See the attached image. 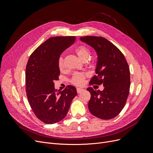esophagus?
Returning a JSON list of instances; mask_svg holds the SVG:
<instances>
[{
	"mask_svg": "<svg viewBox=\"0 0 153 153\" xmlns=\"http://www.w3.org/2000/svg\"><path fill=\"white\" fill-rule=\"evenodd\" d=\"M84 89H81V88H76V91H77V93H80V92H82V91H84Z\"/></svg>",
	"mask_w": 153,
	"mask_h": 153,
	"instance_id": "esophagus-1",
	"label": "esophagus"
}]
</instances>
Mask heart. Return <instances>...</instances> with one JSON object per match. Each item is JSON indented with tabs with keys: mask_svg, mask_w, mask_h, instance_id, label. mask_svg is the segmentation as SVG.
Returning a JSON list of instances; mask_svg holds the SVG:
<instances>
[{
	"mask_svg": "<svg viewBox=\"0 0 153 153\" xmlns=\"http://www.w3.org/2000/svg\"><path fill=\"white\" fill-rule=\"evenodd\" d=\"M75 52L76 53L77 55L79 57L80 59H81L83 61H86V60L89 57L90 55V50L86 46L81 45L76 48ZM58 67L60 70H62L64 68V59L62 56L59 57L58 59ZM84 80V75L82 73H75L73 75L71 82L73 84L80 85L83 84Z\"/></svg>",
	"mask_w": 153,
	"mask_h": 153,
	"instance_id": "obj_1",
	"label": "heart"
}]
</instances>
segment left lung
I'll return each instance as SVG.
<instances>
[{
    "instance_id": "1",
    "label": "left lung",
    "mask_w": 153,
    "mask_h": 153,
    "mask_svg": "<svg viewBox=\"0 0 153 153\" xmlns=\"http://www.w3.org/2000/svg\"><path fill=\"white\" fill-rule=\"evenodd\" d=\"M80 39L93 48L98 55L96 73L90 82L103 84V91L87 88L91 99L90 112L101 119H112L121 112L126 104L130 87L129 68L124 55L106 39L98 36H84Z\"/></svg>"
}]
</instances>
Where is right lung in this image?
<instances>
[{
  "instance_id": "obj_1",
  "label": "right lung",
  "mask_w": 153,
  "mask_h": 153,
  "mask_svg": "<svg viewBox=\"0 0 153 153\" xmlns=\"http://www.w3.org/2000/svg\"><path fill=\"white\" fill-rule=\"evenodd\" d=\"M75 39V36L50 38L34 51L27 62V98L36 116L46 124L56 123L65 117L77 94L75 87L72 85L58 92L54 88V81L60 75L58 59Z\"/></svg>"
}]
</instances>
